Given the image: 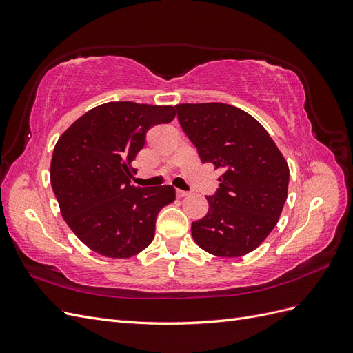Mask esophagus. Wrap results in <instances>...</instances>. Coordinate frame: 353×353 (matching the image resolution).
Returning a JSON list of instances; mask_svg holds the SVG:
<instances>
[{"mask_svg":"<svg viewBox=\"0 0 353 353\" xmlns=\"http://www.w3.org/2000/svg\"><path fill=\"white\" fill-rule=\"evenodd\" d=\"M187 196H188L187 191H183V190H176V197L183 199V197H187Z\"/></svg>","mask_w":353,"mask_h":353,"instance_id":"1","label":"esophagus"}]
</instances>
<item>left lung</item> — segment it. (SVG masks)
Instances as JSON below:
<instances>
[{"label": "left lung", "mask_w": 353, "mask_h": 353, "mask_svg": "<svg viewBox=\"0 0 353 353\" xmlns=\"http://www.w3.org/2000/svg\"><path fill=\"white\" fill-rule=\"evenodd\" d=\"M181 128L203 163L221 169L209 212L191 223L197 245L221 258H239L263 243L287 199V160L265 128L223 103L176 104Z\"/></svg>", "instance_id": "obj_1"}]
</instances>
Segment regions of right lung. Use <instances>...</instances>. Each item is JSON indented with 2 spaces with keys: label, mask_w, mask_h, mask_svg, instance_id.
I'll list each match as a JSON object with an SVG mask.
<instances>
[{
  "label": "right lung",
  "mask_w": 353,
  "mask_h": 353,
  "mask_svg": "<svg viewBox=\"0 0 353 353\" xmlns=\"http://www.w3.org/2000/svg\"><path fill=\"white\" fill-rule=\"evenodd\" d=\"M172 105L110 101L61 134L50 166L63 219L92 252L126 259L153 241L157 213L175 200L172 185H131V162L154 125L174 121Z\"/></svg>",
  "instance_id": "1"
}]
</instances>
